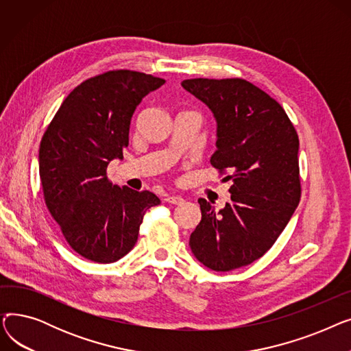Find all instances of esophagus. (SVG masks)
Here are the masks:
<instances>
[{
	"mask_svg": "<svg viewBox=\"0 0 351 351\" xmlns=\"http://www.w3.org/2000/svg\"><path fill=\"white\" fill-rule=\"evenodd\" d=\"M166 202H168V204H172V205H183V204H185V199H183L182 196L172 195V196L166 197Z\"/></svg>",
	"mask_w": 351,
	"mask_h": 351,
	"instance_id": "1",
	"label": "esophagus"
}]
</instances>
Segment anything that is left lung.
Returning <instances> with one entry per match:
<instances>
[{"mask_svg": "<svg viewBox=\"0 0 351 351\" xmlns=\"http://www.w3.org/2000/svg\"><path fill=\"white\" fill-rule=\"evenodd\" d=\"M182 86L212 110L217 149L210 163L232 180L223 209L197 200L202 220L189 246L212 270L247 266L278 241L300 202L298 132L282 105L246 80L195 78Z\"/></svg>", "mask_w": 351, "mask_h": 351, "instance_id": "left-lung-1", "label": "left lung"}]
</instances>
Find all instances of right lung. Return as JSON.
<instances>
[{"mask_svg":"<svg viewBox=\"0 0 351 351\" xmlns=\"http://www.w3.org/2000/svg\"><path fill=\"white\" fill-rule=\"evenodd\" d=\"M165 80L118 69L84 81L61 104L40 145L45 205L69 246L97 263L131 252L145 212L160 204L149 192L112 185L110 160L123 158L136 106Z\"/></svg>","mask_w":351,"mask_h":351,"instance_id":"1","label":"right lung"}]
</instances>
